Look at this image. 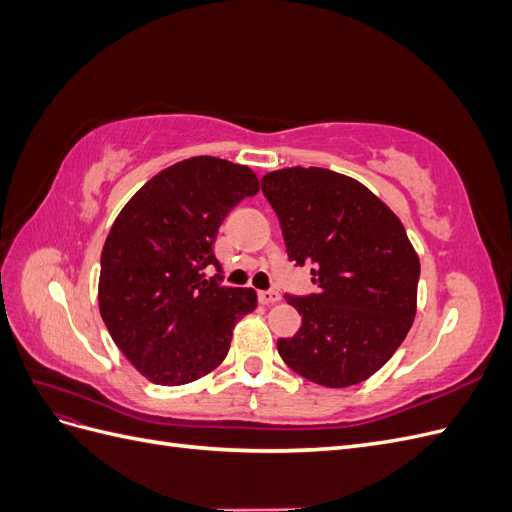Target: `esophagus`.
Instances as JSON below:
<instances>
[{
  "mask_svg": "<svg viewBox=\"0 0 512 512\" xmlns=\"http://www.w3.org/2000/svg\"><path fill=\"white\" fill-rule=\"evenodd\" d=\"M280 299H282V294L277 290H260L258 292V301L262 305H271V303H277Z\"/></svg>",
  "mask_w": 512,
  "mask_h": 512,
  "instance_id": "1",
  "label": "esophagus"
}]
</instances>
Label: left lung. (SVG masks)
<instances>
[{"label":"left lung","mask_w":512,"mask_h":512,"mask_svg":"<svg viewBox=\"0 0 512 512\" xmlns=\"http://www.w3.org/2000/svg\"><path fill=\"white\" fill-rule=\"evenodd\" d=\"M288 260L312 265L318 292L286 301L301 329L277 339L284 363L331 389L359 384L391 359L416 314L421 265L397 215L363 183L292 166L260 179Z\"/></svg>","instance_id":"8db88e82"}]
</instances>
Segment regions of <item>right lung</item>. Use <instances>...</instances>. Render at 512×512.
Listing matches in <instances>:
<instances>
[{
  "instance_id": "add662e5",
  "label": "right lung",
  "mask_w": 512,
  "mask_h": 512,
  "mask_svg": "<svg viewBox=\"0 0 512 512\" xmlns=\"http://www.w3.org/2000/svg\"><path fill=\"white\" fill-rule=\"evenodd\" d=\"M260 185L247 166L198 156L149 179L121 209L100 260V314L117 348L153 384L209 374L228 354L252 288L222 286L213 243ZM215 266L213 278L204 269Z\"/></svg>"
}]
</instances>
